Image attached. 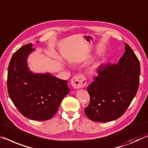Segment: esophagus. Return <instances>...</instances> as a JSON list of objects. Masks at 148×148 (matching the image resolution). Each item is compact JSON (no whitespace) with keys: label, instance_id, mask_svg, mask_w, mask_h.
Returning a JSON list of instances; mask_svg holds the SVG:
<instances>
[{"label":"esophagus","instance_id":"esophagus-1","mask_svg":"<svg viewBox=\"0 0 148 148\" xmlns=\"http://www.w3.org/2000/svg\"><path fill=\"white\" fill-rule=\"evenodd\" d=\"M72 86L76 89L82 88L86 85V78L83 75H76L71 79Z\"/></svg>","mask_w":148,"mask_h":148}]
</instances>
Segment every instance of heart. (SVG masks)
Returning <instances> with one entry per match:
<instances>
[{
	"instance_id": "heart-1",
	"label": "heart",
	"mask_w": 148,
	"mask_h": 148,
	"mask_svg": "<svg viewBox=\"0 0 148 148\" xmlns=\"http://www.w3.org/2000/svg\"><path fill=\"white\" fill-rule=\"evenodd\" d=\"M91 72H92V70H91Z\"/></svg>"
}]
</instances>
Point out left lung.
Returning <instances> with one entry per match:
<instances>
[{"instance_id":"8db88e82","label":"left lung","mask_w":148,"mask_h":148,"mask_svg":"<svg viewBox=\"0 0 148 148\" xmlns=\"http://www.w3.org/2000/svg\"><path fill=\"white\" fill-rule=\"evenodd\" d=\"M125 52L117 64L101 65L98 76L87 90L90 102L85 114L95 122H109L125 113L136 94L140 64L132 49L125 43Z\"/></svg>"}]
</instances>
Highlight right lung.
<instances>
[{
    "mask_svg": "<svg viewBox=\"0 0 148 148\" xmlns=\"http://www.w3.org/2000/svg\"><path fill=\"white\" fill-rule=\"evenodd\" d=\"M33 44L22 47L14 53L8 69L7 87L11 100L23 116L35 121L52 118L70 90L68 82L51 74H35L27 64Z\"/></svg>",
    "mask_w": 148,
    "mask_h": 148,
    "instance_id": "right-lung-1",
    "label": "right lung"
}]
</instances>
